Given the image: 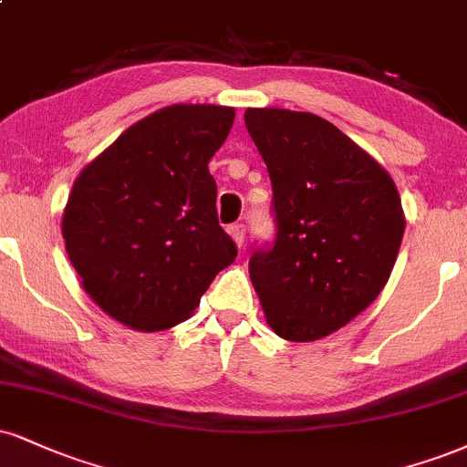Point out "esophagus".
<instances>
[{
    "mask_svg": "<svg viewBox=\"0 0 467 467\" xmlns=\"http://www.w3.org/2000/svg\"><path fill=\"white\" fill-rule=\"evenodd\" d=\"M230 237L237 241V245L241 248L244 245V239H245V223H233V226L228 228Z\"/></svg>",
    "mask_w": 467,
    "mask_h": 467,
    "instance_id": "esophagus-1",
    "label": "esophagus"
}]
</instances>
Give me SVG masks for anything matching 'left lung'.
Wrapping results in <instances>:
<instances>
[{
	"label": "left lung",
	"instance_id": "8db88e82",
	"mask_svg": "<svg viewBox=\"0 0 467 467\" xmlns=\"http://www.w3.org/2000/svg\"><path fill=\"white\" fill-rule=\"evenodd\" d=\"M272 180L276 237L252 245L250 278L267 324L316 341L383 291L404 234L394 180L339 128L311 112L248 109Z\"/></svg>",
	"mask_w": 467,
	"mask_h": 467
}]
</instances>
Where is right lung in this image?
Listing matches in <instances>:
<instances>
[{"label":"right lung","instance_id":"obj_1","mask_svg":"<svg viewBox=\"0 0 467 467\" xmlns=\"http://www.w3.org/2000/svg\"><path fill=\"white\" fill-rule=\"evenodd\" d=\"M233 121L226 106H167L128 128L73 182L67 254L84 291L117 322L171 328L237 258L209 171Z\"/></svg>","mask_w":467,"mask_h":467}]
</instances>
